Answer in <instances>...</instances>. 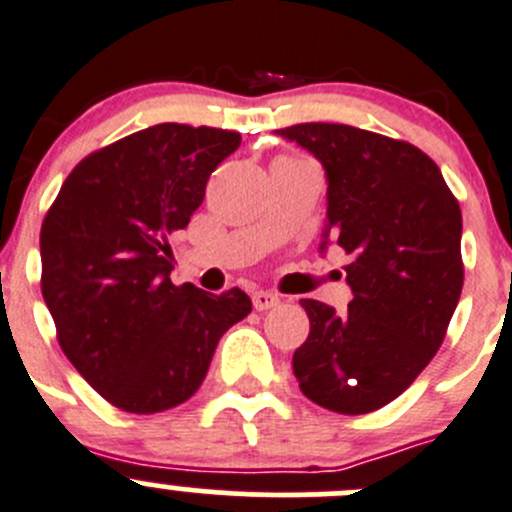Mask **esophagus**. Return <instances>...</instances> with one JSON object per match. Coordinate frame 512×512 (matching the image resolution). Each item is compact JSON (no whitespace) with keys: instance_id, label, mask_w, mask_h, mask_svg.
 Wrapping results in <instances>:
<instances>
[{"instance_id":"esophagus-1","label":"esophagus","mask_w":512,"mask_h":512,"mask_svg":"<svg viewBox=\"0 0 512 512\" xmlns=\"http://www.w3.org/2000/svg\"><path fill=\"white\" fill-rule=\"evenodd\" d=\"M251 301H254L256 311H268V308L278 306V303H281V298H278L273 291H254Z\"/></svg>"}]
</instances>
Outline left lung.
Segmentation results:
<instances>
[{
    "label": "left lung",
    "instance_id": "8db88e82",
    "mask_svg": "<svg viewBox=\"0 0 512 512\" xmlns=\"http://www.w3.org/2000/svg\"><path fill=\"white\" fill-rule=\"evenodd\" d=\"M326 169V241L348 254V313L303 298L311 333L293 353L303 396L361 416L401 396L443 343L463 288L458 199L428 154L348 124L278 129Z\"/></svg>",
    "mask_w": 512,
    "mask_h": 512
}]
</instances>
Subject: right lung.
<instances>
[{
    "label": "right lung",
    "mask_w": 512,
    "mask_h": 512,
    "mask_svg": "<svg viewBox=\"0 0 512 512\" xmlns=\"http://www.w3.org/2000/svg\"><path fill=\"white\" fill-rule=\"evenodd\" d=\"M241 134L156 124L74 166L42 224V296L84 381L126 413L189 401L219 338L251 313L241 288L174 286L169 236L201 206Z\"/></svg>",
    "instance_id": "obj_1"
}]
</instances>
